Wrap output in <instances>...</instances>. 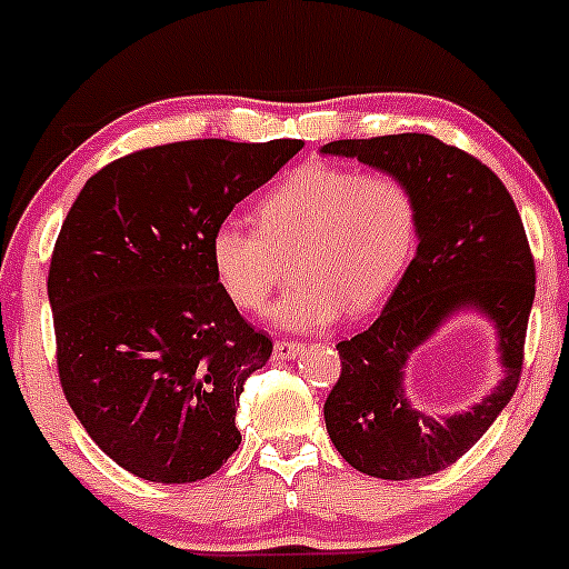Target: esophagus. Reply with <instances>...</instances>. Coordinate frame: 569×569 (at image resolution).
Here are the masks:
<instances>
[{"mask_svg": "<svg viewBox=\"0 0 569 569\" xmlns=\"http://www.w3.org/2000/svg\"><path fill=\"white\" fill-rule=\"evenodd\" d=\"M302 343H297V341H286V338H278V341H274V347H272V355H274V360H291V358H297V355L302 352Z\"/></svg>", "mask_w": 569, "mask_h": 569, "instance_id": "esophagus-1", "label": "esophagus"}]
</instances>
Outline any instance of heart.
Returning <instances> with one entry per match:
<instances>
[{
    "instance_id": "obj_1",
    "label": "heart",
    "mask_w": 569,
    "mask_h": 569,
    "mask_svg": "<svg viewBox=\"0 0 569 569\" xmlns=\"http://www.w3.org/2000/svg\"><path fill=\"white\" fill-rule=\"evenodd\" d=\"M258 228L226 220L214 228L209 258L228 300L261 311L295 258L274 319L291 330H321L343 306L371 311L405 272L418 239L412 189L391 173H360L308 162L280 178L256 206Z\"/></svg>"
}]
</instances>
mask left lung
<instances>
[{
  "label": "left lung",
  "instance_id": "1",
  "mask_svg": "<svg viewBox=\"0 0 569 569\" xmlns=\"http://www.w3.org/2000/svg\"><path fill=\"white\" fill-rule=\"evenodd\" d=\"M347 157L399 176L416 194L418 248L369 330L336 343L341 377L325 401L332 446L377 479H421L457 462L509 405L523 369L533 258L512 194L487 164L432 134L336 140ZM493 321L505 377L470 411L432 419L409 401V355L457 312Z\"/></svg>",
  "mask_w": 569,
  "mask_h": 569
}]
</instances>
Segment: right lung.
<instances>
[{
	"label": "right lung",
	"instance_id": "right-lung-1",
	"mask_svg": "<svg viewBox=\"0 0 569 569\" xmlns=\"http://www.w3.org/2000/svg\"><path fill=\"white\" fill-rule=\"evenodd\" d=\"M302 140H187L101 168L49 267L57 369L84 432L129 473L198 481L239 449V396L272 355L220 289L211 233Z\"/></svg>",
	"mask_w": 569,
	"mask_h": 569
}]
</instances>
